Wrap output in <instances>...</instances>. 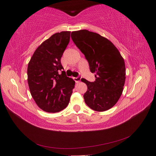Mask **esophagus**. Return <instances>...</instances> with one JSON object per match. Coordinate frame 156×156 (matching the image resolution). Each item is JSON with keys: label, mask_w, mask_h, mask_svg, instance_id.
<instances>
[{"label": "esophagus", "mask_w": 156, "mask_h": 156, "mask_svg": "<svg viewBox=\"0 0 156 156\" xmlns=\"http://www.w3.org/2000/svg\"><path fill=\"white\" fill-rule=\"evenodd\" d=\"M74 80L76 82V83H79V82H80L81 77L80 76H78V77H77V78H74Z\"/></svg>", "instance_id": "1"}]
</instances>
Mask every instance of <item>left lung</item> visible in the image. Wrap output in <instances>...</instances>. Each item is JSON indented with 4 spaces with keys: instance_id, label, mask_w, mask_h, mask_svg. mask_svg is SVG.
<instances>
[{
    "instance_id": "8db88e82",
    "label": "left lung",
    "mask_w": 156,
    "mask_h": 156,
    "mask_svg": "<svg viewBox=\"0 0 156 156\" xmlns=\"http://www.w3.org/2000/svg\"><path fill=\"white\" fill-rule=\"evenodd\" d=\"M71 37L84 54L95 81L81 79L87 86L84 101L96 111H107L115 105L123 90L126 69L124 59L112 43L86 29L72 31Z\"/></svg>"
}]
</instances>
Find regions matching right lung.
Returning <instances> with one entry per match:
<instances>
[{"label": "right lung", "mask_w": 156, "mask_h": 156, "mask_svg": "<svg viewBox=\"0 0 156 156\" xmlns=\"http://www.w3.org/2000/svg\"><path fill=\"white\" fill-rule=\"evenodd\" d=\"M70 31L51 35L36 49L27 67L29 90L43 111L58 112L69 104L75 82L66 76L61 58L69 42Z\"/></svg>", "instance_id": "add662e5"}]
</instances>
